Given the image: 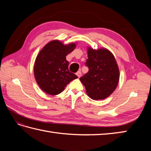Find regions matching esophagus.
Wrapping results in <instances>:
<instances>
[{
	"label": "esophagus",
	"mask_w": 151,
	"mask_h": 151,
	"mask_svg": "<svg viewBox=\"0 0 151 151\" xmlns=\"http://www.w3.org/2000/svg\"><path fill=\"white\" fill-rule=\"evenodd\" d=\"M76 75H77V76H78V78H80V77H81V75H82V73H81V70H79V71H78L77 73H76Z\"/></svg>",
	"instance_id": "esophagus-1"
}]
</instances>
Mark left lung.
<instances>
[{
  "instance_id": "8db88e82",
  "label": "left lung",
  "mask_w": 151,
  "mask_h": 151,
  "mask_svg": "<svg viewBox=\"0 0 151 151\" xmlns=\"http://www.w3.org/2000/svg\"><path fill=\"white\" fill-rule=\"evenodd\" d=\"M88 59L86 65L89 71L81 77L86 93L93 100H102L116 89L119 81V70L114 56L105 48L94 50L88 47Z\"/></svg>"
}]
</instances>
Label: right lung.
<instances>
[{
    "mask_svg": "<svg viewBox=\"0 0 151 151\" xmlns=\"http://www.w3.org/2000/svg\"><path fill=\"white\" fill-rule=\"evenodd\" d=\"M75 43L64 45L59 40L46 44L38 53L34 66L35 78L40 88L50 95L62 93L73 80L78 78L70 73L66 56L75 49Z\"/></svg>",
    "mask_w": 151,
    "mask_h": 151,
    "instance_id": "right-lung-1",
    "label": "right lung"
}]
</instances>
